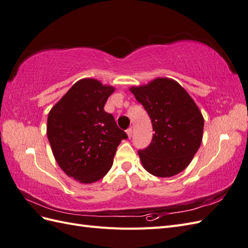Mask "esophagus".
<instances>
[{"instance_id":"obj_1","label":"esophagus","mask_w":248,"mask_h":248,"mask_svg":"<svg viewBox=\"0 0 248 248\" xmlns=\"http://www.w3.org/2000/svg\"><path fill=\"white\" fill-rule=\"evenodd\" d=\"M126 133H127V137H128V139H131V137H132V129L128 128V129L126 130Z\"/></svg>"}]
</instances>
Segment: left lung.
<instances>
[{
  "label": "left lung",
  "instance_id": "8db88e82",
  "mask_svg": "<svg viewBox=\"0 0 248 248\" xmlns=\"http://www.w3.org/2000/svg\"><path fill=\"white\" fill-rule=\"evenodd\" d=\"M151 119L153 139L139 156L156 177H172L185 170L202 144L204 118L196 102L174 79L157 78L129 88Z\"/></svg>",
  "mask_w": 248,
  "mask_h": 248
}]
</instances>
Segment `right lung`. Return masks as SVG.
I'll use <instances>...</instances> for the list:
<instances>
[{"label":"right lung","instance_id":"obj_1","mask_svg":"<svg viewBox=\"0 0 248 248\" xmlns=\"http://www.w3.org/2000/svg\"><path fill=\"white\" fill-rule=\"evenodd\" d=\"M112 86L95 78L77 81L50 109L46 134L52 154L65 174L79 183L102 179L127 134L104 110Z\"/></svg>","mask_w":248,"mask_h":248}]
</instances>
